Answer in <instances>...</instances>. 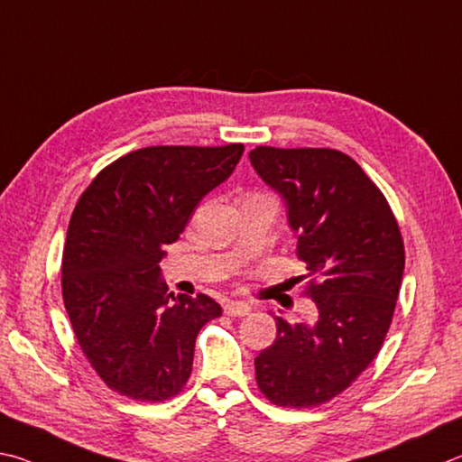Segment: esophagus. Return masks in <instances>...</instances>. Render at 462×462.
I'll use <instances>...</instances> for the list:
<instances>
[{
  "mask_svg": "<svg viewBox=\"0 0 462 462\" xmlns=\"http://www.w3.org/2000/svg\"><path fill=\"white\" fill-rule=\"evenodd\" d=\"M225 314H229V317H245L252 310V306L244 300H226L223 306Z\"/></svg>",
  "mask_w": 462,
  "mask_h": 462,
  "instance_id": "1",
  "label": "esophagus"
}]
</instances>
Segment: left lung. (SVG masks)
Instances as JSON below:
<instances>
[{
    "label": "left lung",
    "instance_id": "8db88e82",
    "mask_svg": "<svg viewBox=\"0 0 462 462\" xmlns=\"http://www.w3.org/2000/svg\"><path fill=\"white\" fill-rule=\"evenodd\" d=\"M249 162L284 200L317 304L312 325L278 317L276 341L255 357L257 385L276 406H320L382 349L406 263L400 226L382 190L343 152L260 145Z\"/></svg>",
    "mask_w": 462,
    "mask_h": 462
}]
</instances>
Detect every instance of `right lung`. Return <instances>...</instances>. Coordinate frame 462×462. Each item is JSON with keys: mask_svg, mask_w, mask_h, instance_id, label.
Wrapping results in <instances>:
<instances>
[{"mask_svg": "<svg viewBox=\"0 0 462 462\" xmlns=\"http://www.w3.org/2000/svg\"><path fill=\"white\" fill-rule=\"evenodd\" d=\"M241 153L244 143L135 150L99 172L72 210L64 309L85 357L113 392L162 402L189 382L199 330L221 317V306L205 294L174 298L160 262Z\"/></svg>", "mask_w": 462, "mask_h": 462, "instance_id": "add662e5", "label": "right lung"}]
</instances>
